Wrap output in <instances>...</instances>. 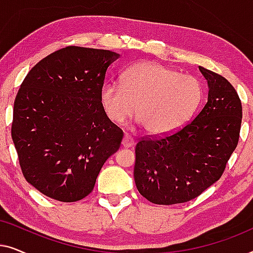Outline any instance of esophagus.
Listing matches in <instances>:
<instances>
[{"mask_svg":"<svg viewBox=\"0 0 253 253\" xmlns=\"http://www.w3.org/2000/svg\"><path fill=\"white\" fill-rule=\"evenodd\" d=\"M134 144V141L132 138H131L129 134H124L123 139H122V146L123 147H131Z\"/></svg>","mask_w":253,"mask_h":253,"instance_id":"esophagus-1","label":"esophagus"}]
</instances>
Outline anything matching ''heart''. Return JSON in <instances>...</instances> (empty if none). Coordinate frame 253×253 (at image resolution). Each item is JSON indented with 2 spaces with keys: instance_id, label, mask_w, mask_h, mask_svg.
<instances>
[{
  "instance_id": "1",
  "label": "heart",
  "mask_w": 253,
  "mask_h": 253,
  "mask_svg": "<svg viewBox=\"0 0 253 253\" xmlns=\"http://www.w3.org/2000/svg\"><path fill=\"white\" fill-rule=\"evenodd\" d=\"M203 100L200 83L191 76L159 63H139L127 69L122 83H105L100 103L106 116L122 124L134 113L146 132L162 136L184 126Z\"/></svg>"
}]
</instances>
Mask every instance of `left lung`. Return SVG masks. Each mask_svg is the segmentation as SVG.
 <instances>
[{
  "mask_svg": "<svg viewBox=\"0 0 253 253\" xmlns=\"http://www.w3.org/2000/svg\"><path fill=\"white\" fill-rule=\"evenodd\" d=\"M209 86L207 102L193 121L160 138H143L136 146L134 183L151 203L189 202L221 177L237 146L242 103L233 85L199 67Z\"/></svg>",
  "mask_w": 253,
  "mask_h": 253,
  "instance_id": "left-lung-1",
  "label": "left lung"
}]
</instances>
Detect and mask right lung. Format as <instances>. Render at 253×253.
Returning a JSON list of instances; mask_svg holds the SVG:
<instances>
[{
    "mask_svg": "<svg viewBox=\"0 0 253 253\" xmlns=\"http://www.w3.org/2000/svg\"><path fill=\"white\" fill-rule=\"evenodd\" d=\"M120 54L69 46L42 58L20 85L11 137L24 177L58 202L85 198L123 132L103 112L100 89Z\"/></svg>",
    "mask_w": 253,
    "mask_h": 253,
    "instance_id": "obj_1",
    "label": "right lung"
}]
</instances>
